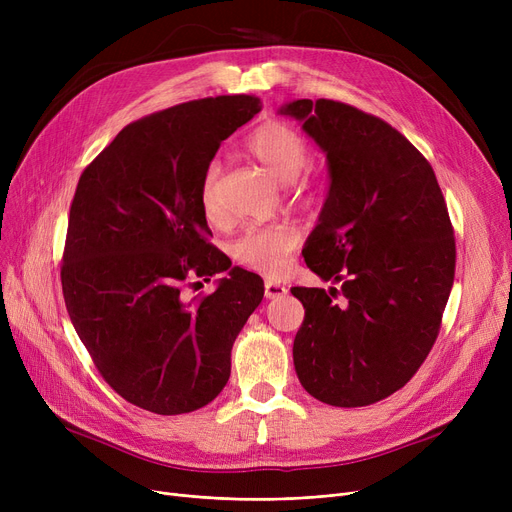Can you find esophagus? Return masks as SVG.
Listing matches in <instances>:
<instances>
[{
    "instance_id": "1",
    "label": "esophagus",
    "mask_w": 512,
    "mask_h": 512,
    "mask_svg": "<svg viewBox=\"0 0 512 512\" xmlns=\"http://www.w3.org/2000/svg\"><path fill=\"white\" fill-rule=\"evenodd\" d=\"M286 292H288V288L284 284H280V282H274V280H267L265 282V297L267 299H278V297H282V294H286Z\"/></svg>"
}]
</instances>
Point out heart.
Masks as SVG:
<instances>
[{
	"instance_id": "b5f03b06",
	"label": "heart",
	"mask_w": 512,
	"mask_h": 512,
	"mask_svg": "<svg viewBox=\"0 0 512 512\" xmlns=\"http://www.w3.org/2000/svg\"><path fill=\"white\" fill-rule=\"evenodd\" d=\"M247 149L274 178L288 184L292 199L311 201L317 195V184L305 174L311 159L309 143L294 128L282 122H265L251 134ZM199 205L209 222L222 218L218 161L207 164L201 176ZM297 245L299 232L288 224L251 226L232 242V257L249 270L280 274Z\"/></svg>"
}]
</instances>
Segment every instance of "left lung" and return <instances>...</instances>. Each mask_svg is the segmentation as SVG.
Masks as SVG:
<instances>
[{
    "label": "left lung",
    "instance_id": "8db88e82",
    "mask_svg": "<svg viewBox=\"0 0 512 512\" xmlns=\"http://www.w3.org/2000/svg\"><path fill=\"white\" fill-rule=\"evenodd\" d=\"M280 114L326 153L328 197L303 257L342 284L290 288L305 307L294 369L326 405L367 407L405 386L438 338L456 263L448 207L429 161L382 118L332 99Z\"/></svg>",
    "mask_w": 512,
    "mask_h": 512
}]
</instances>
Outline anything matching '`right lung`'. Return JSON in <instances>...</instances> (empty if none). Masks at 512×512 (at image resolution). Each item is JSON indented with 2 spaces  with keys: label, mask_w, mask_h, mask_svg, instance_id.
Segmentation results:
<instances>
[{
  "label": "right lung",
  "mask_w": 512,
  "mask_h": 512,
  "mask_svg": "<svg viewBox=\"0 0 512 512\" xmlns=\"http://www.w3.org/2000/svg\"><path fill=\"white\" fill-rule=\"evenodd\" d=\"M261 101L220 95L128 124L80 174L70 205L62 290L101 378L157 415L197 411L230 378L232 344L263 299V280L207 238L201 176ZM229 270L207 298L197 277Z\"/></svg>",
  "instance_id": "1"
}]
</instances>
